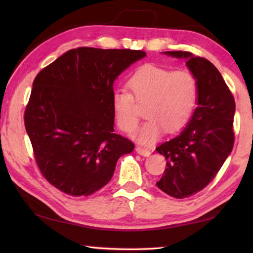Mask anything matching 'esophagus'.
I'll return each instance as SVG.
<instances>
[{"instance_id":"1","label":"esophagus","mask_w":253,"mask_h":253,"mask_svg":"<svg viewBox=\"0 0 253 253\" xmlns=\"http://www.w3.org/2000/svg\"><path fill=\"white\" fill-rule=\"evenodd\" d=\"M136 152H137V154H139V155H142V156H145V157H148L149 155H151V151H149V149H147V148H143V147H140V146H137L136 147Z\"/></svg>"}]
</instances>
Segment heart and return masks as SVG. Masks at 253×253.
<instances>
[{"instance_id": "1", "label": "heart", "mask_w": 253, "mask_h": 253, "mask_svg": "<svg viewBox=\"0 0 253 253\" xmlns=\"http://www.w3.org/2000/svg\"><path fill=\"white\" fill-rule=\"evenodd\" d=\"M128 87L131 92L125 89L114 92L115 118L123 131H132L138 124L136 101L147 104L145 115L148 119L134 134V138L144 145L155 143L166 129L169 132L183 129L199 99L198 80L187 70L145 65L131 75Z\"/></svg>"}]
</instances>
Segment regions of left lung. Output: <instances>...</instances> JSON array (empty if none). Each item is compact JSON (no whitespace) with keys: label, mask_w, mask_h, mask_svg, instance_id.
<instances>
[{"label":"left lung","mask_w":253,"mask_h":253,"mask_svg":"<svg viewBox=\"0 0 253 253\" xmlns=\"http://www.w3.org/2000/svg\"><path fill=\"white\" fill-rule=\"evenodd\" d=\"M166 55L185 59L199 84V99L186 127L156 151L166 158L158 188L173 198L198 193L215 177L234 144V98L220 71L209 60L186 51H166Z\"/></svg>","instance_id":"8db88e82"}]
</instances>
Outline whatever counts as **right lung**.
Returning <instances> with one entry per match:
<instances>
[{
    "label": "right lung",
    "instance_id": "obj_1",
    "mask_svg": "<svg viewBox=\"0 0 253 253\" xmlns=\"http://www.w3.org/2000/svg\"><path fill=\"white\" fill-rule=\"evenodd\" d=\"M142 50L72 49L42 69L24 114L25 129L46 181L63 193L88 196L113 177L134 144L114 132L113 85Z\"/></svg>",
    "mask_w": 253,
    "mask_h": 253
}]
</instances>
